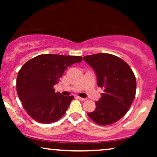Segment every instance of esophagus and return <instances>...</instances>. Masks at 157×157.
Masks as SVG:
<instances>
[{
    "mask_svg": "<svg viewBox=\"0 0 157 157\" xmlns=\"http://www.w3.org/2000/svg\"><path fill=\"white\" fill-rule=\"evenodd\" d=\"M77 98H78L79 100L83 101H84L86 100V98H82V97H80V96H78V97H77Z\"/></svg>",
    "mask_w": 157,
    "mask_h": 157,
    "instance_id": "34e87169",
    "label": "esophagus"
}]
</instances>
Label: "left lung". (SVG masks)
I'll use <instances>...</instances> for the list:
<instances>
[{"instance_id":"left-lung-1","label":"left lung","mask_w":157,"mask_h":157,"mask_svg":"<svg viewBox=\"0 0 157 157\" xmlns=\"http://www.w3.org/2000/svg\"><path fill=\"white\" fill-rule=\"evenodd\" d=\"M83 60L93 68L98 86L104 89L95 111L88 116L99 125H109L121 119L132 104L136 89V78L129 66L109 53L86 56Z\"/></svg>"}]
</instances>
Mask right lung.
<instances>
[{"label":"right lung","mask_w":157,"mask_h":157,"mask_svg":"<svg viewBox=\"0 0 157 157\" xmlns=\"http://www.w3.org/2000/svg\"><path fill=\"white\" fill-rule=\"evenodd\" d=\"M76 56L42 54L29 60L19 71L16 90L30 117L42 124L57 121L65 114L74 96L56 93L53 86L68 67L80 63Z\"/></svg>","instance_id":"obj_1"}]
</instances>
